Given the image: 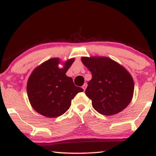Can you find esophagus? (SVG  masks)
Segmentation results:
<instances>
[{"mask_svg": "<svg viewBox=\"0 0 156 156\" xmlns=\"http://www.w3.org/2000/svg\"><path fill=\"white\" fill-rule=\"evenodd\" d=\"M87 83H84V84H83V86H82V89H84V90H85V89H86V88H87Z\"/></svg>", "mask_w": 156, "mask_h": 156, "instance_id": "obj_1", "label": "esophagus"}]
</instances>
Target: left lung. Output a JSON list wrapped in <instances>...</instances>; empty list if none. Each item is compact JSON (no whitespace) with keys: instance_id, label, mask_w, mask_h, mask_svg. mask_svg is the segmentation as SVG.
Returning <instances> with one entry per match:
<instances>
[{"instance_id":"1","label":"left lung","mask_w":156,"mask_h":156,"mask_svg":"<svg viewBox=\"0 0 156 156\" xmlns=\"http://www.w3.org/2000/svg\"><path fill=\"white\" fill-rule=\"evenodd\" d=\"M91 73L85 94L99 114L112 116L122 112L131 102L133 78L126 69L108 57H82Z\"/></svg>"}]
</instances>
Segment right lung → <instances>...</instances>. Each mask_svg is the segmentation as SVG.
Instances as JSON below:
<instances>
[{
	"label": "right lung",
	"mask_w": 156,
	"mask_h": 156,
	"mask_svg": "<svg viewBox=\"0 0 156 156\" xmlns=\"http://www.w3.org/2000/svg\"><path fill=\"white\" fill-rule=\"evenodd\" d=\"M70 59L59 69V59L44 62L32 72L27 81V94L32 106L42 116L54 118L69 109L72 99L84 90L74 85L66 72L74 62Z\"/></svg>",
	"instance_id": "obj_1"
}]
</instances>
